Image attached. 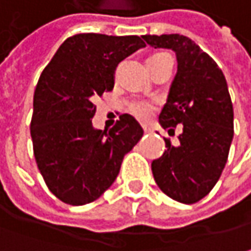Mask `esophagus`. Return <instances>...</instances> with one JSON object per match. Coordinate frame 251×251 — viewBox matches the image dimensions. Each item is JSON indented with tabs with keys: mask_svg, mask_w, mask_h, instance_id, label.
<instances>
[{
	"mask_svg": "<svg viewBox=\"0 0 251 251\" xmlns=\"http://www.w3.org/2000/svg\"><path fill=\"white\" fill-rule=\"evenodd\" d=\"M143 130H145V132H146V133H151V129H149V127H146V126H145V127H143Z\"/></svg>",
	"mask_w": 251,
	"mask_h": 251,
	"instance_id": "esophagus-1",
	"label": "esophagus"
}]
</instances>
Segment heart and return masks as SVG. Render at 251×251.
<instances>
[{
  "instance_id": "b5f03b06",
  "label": "heart",
  "mask_w": 251,
  "mask_h": 251,
  "mask_svg": "<svg viewBox=\"0 0 251 251\" xmlns=\"http://www.w3.org/2000/svg\"><path fill=\"white\" fill-rule=\"evenodd\" d=\"M159 53H165V52H159ZM155 55H157V53H155ZM152 108H153L152 103H149L146 100H136L130 105V112L139 119H148L151 116Z\"/></svg>"
}]
</instances>
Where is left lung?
<instances>
[{
    "label": "left lung",
    "instance_id": "obj_1",
    "mask_svg": "<svg viewBox=\"0 0 251 251\" xmlns=\"http://www.w3.org/2000/svg\"><path fill=\"white\" fill-rule=\"evenodd\" d=\"M142 38L151 47L176 53L177 72L159 124L169 132L179 124L183 126L176 146L165 138L168 149L152 162V173L165 195L192 204L209 195L227 162L234 133L227 82L217 64L190 38L179 34Z\"/></svg>",
    "mask_w": 251,
    "mask_h": 251
}]
</instances>
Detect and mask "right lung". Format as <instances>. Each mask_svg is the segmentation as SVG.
<instances>
[{
	"label": "right lung",
	"mask_w": 251,
	"mask_h": 251,
	"mask_svg": "<svg viewBox=\"0 0 251 251\" xmlns=\"http://www.w3.org/2000/svg\"><path fill=\"white\" fill-rule=\"evenodd\" d=\"M143 47L138 35L78 34L42 71L31 119L34 156L48 189L64 203L100 198L142 138L143 129L127 113L109 130L95 129L92 118L95 98L113 89L118 64Z\"/></svg>",
	"instance_id": "right-lung-1"
}]
</instances>
